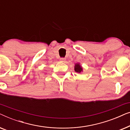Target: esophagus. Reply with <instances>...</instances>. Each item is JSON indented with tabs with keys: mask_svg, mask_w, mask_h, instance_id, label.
<instances>
[{
	"mask_svg": "<svg viewBox=\"0 0 130 130\" xmlns=\"http://www.w3.org/2000/svg\"><path fill=\"white\" fill-rule=\"evenodd\" d=\"M60 60H61L62 62H66V58H61Z\"/></svg>",
	"mask_w": 130,
	"mask_h": 130,
	"instance_id": "esophagus-1",
	"label": "esophagus"
}]
</instances>
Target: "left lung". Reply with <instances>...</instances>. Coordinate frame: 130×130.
Masks as SVG:
<instances>
[{
	"label": "left lung",
	"instance_id": "8db88e82",
	"mask_svg": "<svg viewBox=\"0 0 130 130\" xmlns=\"http://www.w3.org/2000/svg\"><path fill=\"white\" fill-rule=\"evenodd\" d=\"M74 71H75L76 73H80L82 72L83 71V67L79 63L75 64V65H74Z\"/></svg>",
	"mask_w": 130,
	"mask_h": 130
}]
</instances>
